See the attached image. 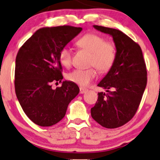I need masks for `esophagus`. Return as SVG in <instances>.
<instances>
[{
    "label": "esophagus",
    "instance_id": "esophagus-1",
    "mask_svg": "<svg viewBox=\"0 0 160 160\" xmlns=\"http://www.w3.org/2000/svg\"><path fill=\"white\" fill-rule=\"evenodd\" d=\"M87 90H88V89H87L83 88V87H80V94L85 93V92H87Z\"/></svg>",
    "mask_w": 160,
    "mask_h": 160
}]
</instances>
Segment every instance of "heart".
I'll return each mask as SVG.
<instances>
[{"label":"heart","mask_w":160,"mask_h":160,"mask_svg":"<svg viewBox=\"0 0 160 160\" xmlns=\"http://www.w3.org/2000/svg\"><path fill=\"white\" fill-rule=\"evenodd\" d=\"M77 45L79 48L91 52L89 65L95 66L101 73H106L115 64L117 56L116 46L111 41H107L103 36L96 33H87L82 36ZM58 59L64 68H69L72 61V53L68 47H63L59 52ZM94 68L87 70L76 69L67 75L69 81L82 87L89 85L96 78Z\"/></svg>","instance_id":"1"}]
</instances>
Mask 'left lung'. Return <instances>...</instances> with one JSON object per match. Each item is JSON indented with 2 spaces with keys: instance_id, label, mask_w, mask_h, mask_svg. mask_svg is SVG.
Here are the masks:
<instances>
[{
  "instance_id": "obj_1",
  "label": "left lung",
  "mask_w": 160,
  "mask_h": 160,
  "mask_svg": "<svg viewBox=\"0 0 160 160\" xmlns=\"http://www.w3.org/2000/svg\"><path fill=\"white\" fill-rule=\"evenodd\" d=\"M113 38L117 49L115 64L98 83L106 89L99 92L91 116L106 128L128 122L136 113L147 86V68L140 45L118 29L94 25Z\"/></svg>"
}]
</instances>
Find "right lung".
Here are the masks:
<instances>
[{
    "instance_id": "right-lung-1",
    "label": "right lung",
    "mask_w": 160,
    "mask_h": 160,
    "mask_svg": "<svg viewBox=\"0 0 160 160\" xmlns=\"http://www.w3.org/2000/svg\"><path fill=\"white\" fill-rule=\"evenodd\" d=\"M81 27L61 26L38 29L19 50L16 58L15 92L22 110L32 122L49 127L65 115L68 104L80 92L78 86L61 82L59 52L82 31Z\"/></svg>"
}]
</instances>
